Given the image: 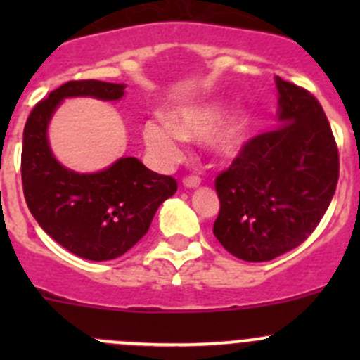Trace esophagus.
<instances>
[{
	"mask_svg": "<svg viewBox=\"0 0 360 360\" xmlns=\"http://www.w3.org/2000/svg\"><path fill=\"white\" fill-rule=\"evenodd\" d=\"M183 184L186 188H197L200 184V177L198 176H186L183 179Z\"/></svg>",
	"mask_w": 360,
	"mask_h": 360,
	"instance_id": "1",
	"label": "esophagus"
}]
</instances>
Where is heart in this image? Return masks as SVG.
I'll use <instances>...</instances> for the list:
<instances>
[{
  "instance_id": "b5f03b06",
  "label": "heart",
  "mask_w": 360,
  "mask_h": 360,
  "mask_svg": "<svg viewBox=\"0 0 360 360\" xmlns=\"http://www.w3.org/2000/svg\"><path fill=\"white\" fill-rule=\"evenodd\" d=\"M223 106L217 103L191 104L177 108L170 115V122L151 118L143 125V139L148 151L160 165H170L183 155L184 139H200L207 136V144L219 157H233L242 146L248 118L244 112H233L217 125Z\"/></svg>"
}]
</instances>
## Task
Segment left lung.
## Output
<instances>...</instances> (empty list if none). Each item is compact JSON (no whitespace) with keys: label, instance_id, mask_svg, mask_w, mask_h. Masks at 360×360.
<instances>
[{"label":"left lung","instance_id":"left-lung-1","mask_svg":"<svg viewBox=\"0 0 360 360\" xmlns=\"http://www.w3.org/2000/svg\"><path fill=\"white\" fill-rule=\"evenodd\" d=\"M281 125L252 137L217 174L214 235L249 263L270 261L303 244L328 210L340 155L321 103L303 86L275 78Z\"/></svg>","mask_w":360,"mask_h":360}]
</instances>
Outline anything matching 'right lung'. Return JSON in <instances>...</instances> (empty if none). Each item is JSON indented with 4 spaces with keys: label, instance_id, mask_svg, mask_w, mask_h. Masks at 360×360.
<instances>
[{
    "label": "right lung",
    "instance_id": "add662e5",
    "mask_svg": "<svg viewBox=\"0 0 360 360\" xmlns=\"http://www.w3.org/2000/svg\"><path fill=\"white\" fill-rule=\"evenodd\" d=\"M125 85L72 79L32 108L24 127L20 174L25 203L39 226L69 252L90 261L122 256L150 230L162 202L177 191L172 176H160L134 157L106 170L78 174L50 151L46 127L64 97L116 101Z\"/></svg>",
    "mask_w": 360,
    "mask_h": 360
}]
</instances>
